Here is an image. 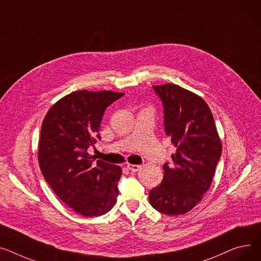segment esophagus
Segmentation results:
<instances>
[{
    "instance_id": "1",
    "label": "esophagus",
    "mask_w": 261,
    "mask_h": 261,
    "mask_svg": "<svg viewBox=\"0 0 261 261\" xmlns=\"http://www.w3.org/2000/svg\"><path fill=\"white\" fill-rule=\"evenodd\" d=\"M141 165H137V164H127V168L128 170L132 172V173H136V172H138L139 170H141Z\"/></svg>"
}]
</instances>
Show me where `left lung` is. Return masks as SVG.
I'll list each match as a JSON object with an SVG mask.
<instances>
[{
  "label": "left lung",
  "mask_w": 261,
  "mask_h": 261,
  "mask_svg": "<svg viewBox=\"0 0 261 261\" xmlns=\"http://www.w3.org/2000/svg\"><path fill=\"white\" fill-rule=\"evenodd\" d=\"M164 113V132L176 152L163 165L161 185L149 191L151 206L164 215L190 212L210 189L222 145L206 102L175 84L152 86Z\"/></svg>",
  "instance_id": "1"
}]
</instances>
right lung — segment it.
Listing matches in <instances>:
<instances>
[{
  "label": "right lung",
  "mask_w": 261,
  "mask_h": 261,
  "mask_svg": "<svg viewBox=\"0 0 261 261\" xmlns=\"http://www.w3.org/2000/svg\"><path fill=\"white\" fill-rule=\"evenodd\" d=\"M123 95L74 91L53 105L43 120L38 155L42 174L61 200L85 217L104 215L117 201L121 167L94 163L87 149L101 139L107 106Z\"/></svg>",
  "instance_id": "add662e5"
}]
</instances>
